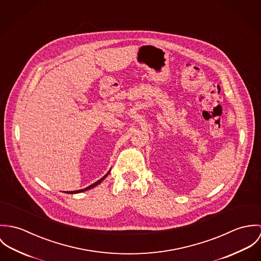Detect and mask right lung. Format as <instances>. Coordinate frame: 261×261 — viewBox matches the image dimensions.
<instances>
[{
  "instance_id": "right-lung-1",
  "label": "right lung",
  "mask_w": 261,
  "mask_h": 261,
  "mask_svg": "<svg viewBox=\"0 0 261 261\" xmlns=\"http://www.w3.org/2000/svg\"><path fill=\"white\" fill-rule=\"evenodd\" d=\"M110 172V171H109ZM108 173L106 174V175H104L100 180H98L97 182H95V183H93L92 185H90V186H88L86 188H84V189H80V190H76V191H67V193H70V194H74V193H80V192H83V191H86V190H89V189H91V188H93V187H95V186H97L98 184H100L107 176H108Z\"/></svg>"
}]
</instances>
